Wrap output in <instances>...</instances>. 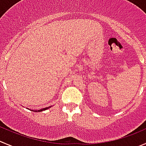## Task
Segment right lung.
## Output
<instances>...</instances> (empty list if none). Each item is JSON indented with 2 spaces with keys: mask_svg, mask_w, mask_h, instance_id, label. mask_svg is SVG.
I'll use <instances>...</instances> for the list:
<instances>
[{
  "mask_svg": "<svg viewBox=\"0 0 146 146\" xmlns=\"http://www.w3.org/2000/svg\"><path fill=\"white\" fill-rule=\"evenodd\" d=\"M49 108H50V106H49V107H47V108H43V109H40V110H38V111H34V112H41V111H46V110H47V109H48Z\"/></svg>",
  "mask_w": 146,
  "mask_h": 146,
  "instance_id": "right-lung-1",
  "label": "right lung"
}]
</instances>
